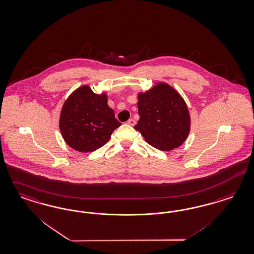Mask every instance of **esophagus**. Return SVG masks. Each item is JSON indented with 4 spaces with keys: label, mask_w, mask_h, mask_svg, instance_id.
<instances>
[{
    "label": "esophagus",
    "mask_w": 254,
    "mask_h": 254,
    "mask_svg": "<svg viewBox=\"0 0 254 254\" xmlns=\"http://www.w3.org/2000/svg\"><path fill=\"white\" fill-rule=\"evenodd\" d=\"M127 124H129V125H131V126H133V125L135 124V122H134V120L130 119V120H128V121H127Z\"/></svg>",
    "instance_id": "obj_1"
}]
</instances>
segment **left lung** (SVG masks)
<instances>
[{"label": "left lung", "mask_w": 254, "mask_h": 254, "mask_svg": "<svg viewBox=\"0 0 254 254\" xmlns=\"http://www.w3.org/2000/svg\"><path fill=\"white\" fill-rule=\"evenodd\" d=\"M137 107L140 119L134 129L152 147L168 151L186 141L190 116L186 102L173 87L159 83L139 93Z\"/></svg>", "instance_id": "8db88e82"}]
</instances>
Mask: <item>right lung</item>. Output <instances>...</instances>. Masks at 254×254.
Listing matches in <instances>:
<instances>
[{
	"instance_id": "right-lung-1",
	"label": "right lung",
	"mask_w": 254,
	"mask_h": 254,
	"mask_svg": "<svg viewBox=\"0 0 254 254\" xmlns=\"http://www.w3.org/2000/svg\"><path fill=\"white\" fill-rule=\"evenodd\" d=\"M121 125L107 104L106 94H95L88 85L79 87L66 99L59 121L64 140L81 152L104 146Z\"/></svg>"
}]
</instances>
